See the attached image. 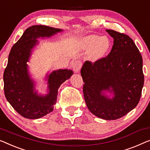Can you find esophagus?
Masks as SVG:
<instances>
[{
  "mask_svg": "<svg viewBox=\"0 0 150 150\" xmlns=\"http://www.w3.org/2000/svg\"><path fill=\"white\" fill-rule=\"evenodd\" d=\"M81 67V62L80 61H75L73 63V69L75 73H78Z\"/></svg>",
  "mask_w": 150,
  "mask_h": 150,
  "instance_id": "1",
  "label": "esophagus"
}]
</instances>
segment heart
I'll list each match as a JSON object with an SVG mask.
<instances>
[{
    "mask_svg": "<svg viewBox=\"0 0 150 150\" xmlns=\"http://www.w3.org/2000/svg\"><path fill=\"white\" fill-rule=\"evenodd\" d=\"M94 47V54L98 57L104 54L110 47V42L106 37L92 36L89 38V46Z\"/></svg>",
    "mask_w": 150,
    "mask_h": 150,
    "instance_id": "1",
    "label": "heart"
}]
</instances>
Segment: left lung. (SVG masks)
I'll return each instance as SVG.
<instances>
[{"label":"left lung","instance_id":"8db88e82","mask_svg":"<svg viewBox=\"0 0 150 150\" xmlns=\"http://www.w3.org/2000/svg\"><path fill=\"white\" fill-rule=\"evenodd\" d=\"M113 38L111 52L94 62L87 61L81 69L83 91L89 111L105 120L126 115L139 103L144 76L142 54L128 35L106 30ZM106 91L113 93L108 98Z\"/></svg>","mask_w":150,"mask_h":150}]
</instances>
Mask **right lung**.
<instances>
[{"instance_id": "right-lung-1", "label": "right lung", "mask_w": 150, "mask_h": 150, "mask_svg": "<svg viewBox=\"0 0 150 150\" xmlns=\"http://www.w3.org/2000/svg\"><path fill=\"white\" fill-rule=\"evenodd\" d=\"M62 30L46 25H33L24 32L11 48L3 75L4 95L20 115L29 119H37L54 110L61 85L69 79L73 71L68 69L54 71L46 78L48 93L39 95L34 89V81L28 72L27 62L32 50L38 44L39 38H50Z\"/></svg>"}]
</instances>
